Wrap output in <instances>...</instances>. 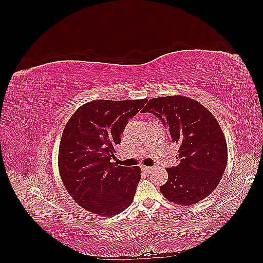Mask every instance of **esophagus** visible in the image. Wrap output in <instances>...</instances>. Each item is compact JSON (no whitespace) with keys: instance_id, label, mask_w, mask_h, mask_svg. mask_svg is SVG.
Here are the masks:
<instances>
[{"instance_id":"34e87169","label":"esophagus","mask_w":263,"mask_h":263,"mask_svg":"<svg viewBox=\"0 0 263 263\" xmlns=\"http://www.w3.org/2000/svg\"><path fill=\"white\" fill-rule=\"evenodd\" d=\"M141 169H142V171L146 172V173H150L151 171H153V169H154V168H151V166H146V165H142V166H141Z\"/></svg>"}]
</instances>
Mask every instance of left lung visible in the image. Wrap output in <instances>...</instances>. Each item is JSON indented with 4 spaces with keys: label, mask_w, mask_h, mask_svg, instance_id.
<instances>
[{
    "label": "left lung",
    "mask_w": 263,
    "mask_h": 263,
    "mask_svg": "<svg viewBox=\"0 0 263 263\" xmlns=\"http://www.w3.org/2000/svg\"><path fill=\"white\" fill-rule=\"evenodd\" d=\"M142 113H153L179 146L178 165L166 169L160 186L166 200L182 206L196 204L217 187L225 172L227 142L217 119L200 102L183 95L154 98Z\"/></svg>",
    "instance_id": "1"
}]
</instances>
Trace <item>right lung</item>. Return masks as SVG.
I'll return each instance as SVG.
<instances>
[{
    "label": "right lung",
    "mask_w": 263,
    "mask_h": 263,
    "mask_svg": "<svg viewBox=\"0 0 263 263\" xmlns=\"http://www.w3.org/2000/svg\"><path fill=\"white\" fill-rule=\"evenodd\" d=\"M147 99L87 102L70 117L58 154L61 181L70 196L87 212L112 217L132 204L140 181L139 166H122L115 158L128 119Z\"/></svg>",
    "instance_id": "add662e5"
}]
</instances>
